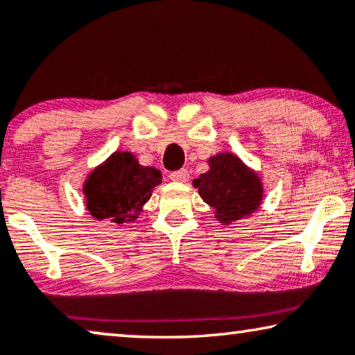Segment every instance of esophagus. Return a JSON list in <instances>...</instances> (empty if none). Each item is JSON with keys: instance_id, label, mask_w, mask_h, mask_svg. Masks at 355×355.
I'll use <instances>...</instances> for the list:
<instances>
[{"instance_id": "34e87169", "label": "esophagus", "mask_w": 355, "mask_h": 355, "mask_svg": "<svg viewBox=\"0 0 355 355\" xmlns=\"http://www.w3.org/2000/svg\"><path fill=\"white\" fill-rule=\"evenodd\" d=\"M169 178L176 182H187L189 181V169H186V168L178 169V171H173L171 174H169Z\"/></svg>"}]
</instances>
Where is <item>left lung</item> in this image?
Returning <instances> with one entry per match:
<instances>
[{"instance_id": "obj_1", "label": "left lung", "mask_w": 355, "mask_h": 355, "mask_svg": "<svg viewBox=\"0 0 355 355\" xmlns=\"http://www.w3.org/2000/svg\"><path fill=\"white\" fill-rule=\"evenodd\" d=\"M200 197L214 208L220 224L229 225L258 209L263 200V184L258 174L232 153L209 158V169L193 179Z\"/></svg>"}]
</instances>
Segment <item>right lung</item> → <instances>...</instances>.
<instances>
[{"mask_svg":"<svg viewBox=\"0 0 355 355\" xmlns=\"http://www.w3.org/2000/svg\"><path fill=\"white\" fill-rule=\"evenodd\" d=\"M158 184H162L158 169L141 166L130 152H115L86 181V207L96 219L131 223Z\"/></svg>","mask_w":355,"mask_h":355,"instance_id":"right-lung-1","label":"right lung"}]
</instances>
